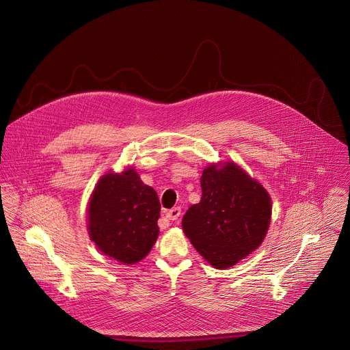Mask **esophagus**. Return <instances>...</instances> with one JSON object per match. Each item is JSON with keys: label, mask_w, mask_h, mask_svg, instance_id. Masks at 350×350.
<instances>
[{"label": "esophagus", "mask_w": 350, "mask_h": 350, "mask_svg": "<svg viewBox=\"0 0 350 350\" xmlns=\"http://www.w3.org/2000/svg\"><path fill=\"white\" fill-rule=\"evenodd\" d=\"M180 215H181V208H173L166 212V217L169 220H177L180 217Z\"/></svg>", "instance_id": "esophagus-1"}]
</instances>
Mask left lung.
<instances>
[{
    "label": "left lung",
    "instance_id": "8db88e82",
    "mask_svg": "<svg viewBox=\"0 0 350 350\" xmlns=\"http://www.w3.org/2000/svg\"><path fill=\"white\" fill-rule=\"evenodd\" d=\"M201 202L183 217L193 247L216 269H228L259 247L271 217L267 191L234 162L202 172Z\"/></svg>",
    "mask_w": 350,
    "mask_h": 350
}]
</instances>
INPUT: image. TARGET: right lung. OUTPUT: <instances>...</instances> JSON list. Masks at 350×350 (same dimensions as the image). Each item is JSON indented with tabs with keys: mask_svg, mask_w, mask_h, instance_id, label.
Wrapping results in <instances>:
<instances>
[{
	"mask_svg": "<svg viewBox=\"0 0 350 350\" xmlns=\"http://www.w3.org/2000/svg\"><path fill=\"white\" fill-rule=\"evenodd\" d=\"M88 234L104 255L134 265L151 251L159 235L161 204L131 167L98 181L88 205Z\"/></svg>",
	"mask_w": 350,
	"mask_h": 350,
	"instance_id": "obj_1",
	"label": "right lung"
}]
</instances>
